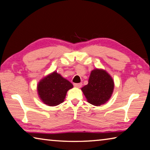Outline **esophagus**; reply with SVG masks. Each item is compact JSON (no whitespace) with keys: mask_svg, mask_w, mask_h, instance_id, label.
<instances>
[{"mask_svg":"<svg viewBox=\"0 0 150 150\" xmlns=\"http://www.w3.org/2000/svg\"><path fill=\"white\" fill-rule=\"evenodd\" d=\"M73 85H74V87H77V88H81V86H82V83H74L73 84Z\"/></svg>","mask_w":150,"mask_h":150,"instance_id":"obj_1","label":"esophagus"}]
</instances>
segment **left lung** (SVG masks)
<instances>
[{
    "label": "left lung",
    "mask_w": 150,
    "mask_h": 150,
    "mask_svg": "<svg viewBox=\"0 0 150 150\" xmlns=\"http://www.w3.org/2000/svg\"><path fill=\"white\" fill-rule=\"evenodd\" d=\"M114 81L106 71L94 69L91 73L88 83L81 90L91 105L100 106L109 100L114 89Z\"/></svg>",
    "instance_id": "1"
}]
</instances>
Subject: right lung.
I'll return each instance as SVG.
<instances>
[{
	"instance_id": "add662e5",
	"label": "right lung",
	"mask_w": 150,
	"mask_h": 150,
	"mask_svg": "<svg viewBox=\"0 0 150 150\" xmlns=\"http://www.w3.org/2000/svg\"><path fill=\"white\" fill-rule=\"evenodd\" d=\"M73 87L69 81L54 71L40 81L38 92L43 103L54 106L62 103L67 91Z\"/></svg>"
}]
</instances>
